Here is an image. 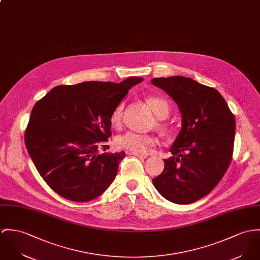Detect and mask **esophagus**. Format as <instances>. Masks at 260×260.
Masks as SVG:
<instances>
[{
    "instance_id": "34e87169",
    "label": "esophagus",
    "mask_w": 260,
    "mask_h": 260,
    "mask_svg": "<svg viewBox=\"0 0 260 260\" xmlns=\"http://www.w3.org/2000/svg\"><path fill=\"white\" fill-rule=\"evenodd\" d=\"M130 155H134L138 158H143V159H146L148 157L147 154H141V153H130Z\"/></svg>"
}]
</instances>
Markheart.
Returning <instances> with one entry per match:
<instances>
[{"label": "heart", "mask_w": 260, "mask_h": 260, "mask_svg": "<svg viewBox=\"0 0 260 260\" xmlns=\"http://www.w3.org/2000/svg\"><path fill=\"white\" fill-rule=\"evenodd\" d=\"M148 105L154 112V114L160 119H165L170 113V105L165 98L160 96H149L146 99ZM124 104L120 103L110 115V123L113 127L118 128L122 122ZM158 127L166 131L168 128L166 125L158 124ZM156 138L149 134H141L134 131H127L115 138L114 144L118 149L127 150L132 153H145L150 146L155 145Z\"/></svg>", "instance_id": "b5f03b06"}]
</instances>
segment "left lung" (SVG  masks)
Masks as SVG:
<instances>
[{
  "instance_id": "obj_1",
  "label": "left lung",
  "mask_w": 260,
  "mask_h": 260,
  "mask_svg": "<svg viewBox=\"0 0 260 260\" xmlns=\"http://www.w3.org/2000/svg\"><path fill=\"white\" fill-rule=\"evenodd\" d=\"M178 104L181 131L164 160L163 173L153 185L166 200L188 205L210 193L233 159L236 118L226 101L213 87L189 77L151 80Z\"/></svg>"
}]
</instances>
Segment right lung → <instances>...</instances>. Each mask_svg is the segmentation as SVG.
Instances as JSON below:
<instances>
[{
  "label": "right lung",
  "instance_id": "1",
  "mask_svg": "<svg viewBox=\"0 0 260 260\" xmlns=\"http://www.w3.org/2000/svg\"><path fill=\"white\" fill-rule=\"evenodd\" d=\"M142 77L120 83L85 81L58 85L39 100L24 133L26 150L45 182L72 202L99 197L115 179L125 152L105 151L110 115Z\"/></svg>",
  "mask_w": 260,
  "mask_h": 260
}]
</instances>
